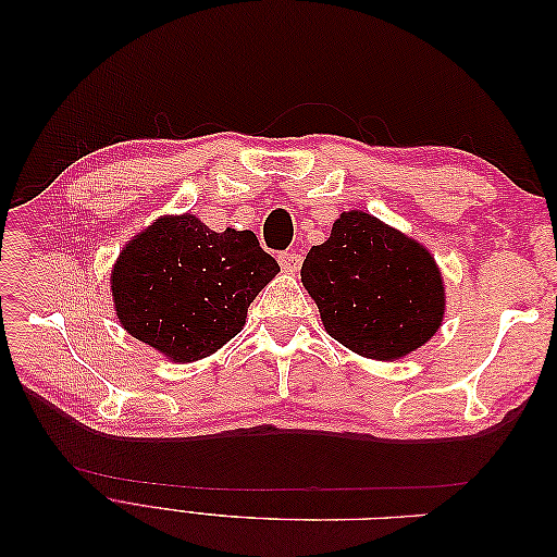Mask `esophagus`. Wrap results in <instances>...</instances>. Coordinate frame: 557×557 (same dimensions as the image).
Wrapping results in <instances>:
<instances>
[{
	"label": "esophagus",
	"instance_id": "esophagus-1",
	"mask_svg": "<svg viewBox=\"0 0 557 557\" xmlns=\"http://www.w3.org/2000/svg\"><path fill=\"white\" fill-rule=\"evenodd\" d=\"M278 264H281V269H283L285 274H295V272H299V267H301V256H299V252H295V250L281 252Z\"/></svg>",
	"mask_w": 557,
	"mask_h": 557
}]
</instances>
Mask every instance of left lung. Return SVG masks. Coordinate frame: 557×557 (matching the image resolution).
<instances>
[{"mask_svg": "<svg viewBox=\"0 0 557 557\" xmlns=\"http://www.w3.org/2000/svg\"><path fill=\"white\" fill-rule=\"evenodd\" d=\"M325 332L362 358L393 362L444 323L446 288L432 252L364 211H344L301 264Z\"/></svg>", "mask_w": 557, "mask_h": 557, "instance_id": "1", "label": "left lung"}]
</instances>
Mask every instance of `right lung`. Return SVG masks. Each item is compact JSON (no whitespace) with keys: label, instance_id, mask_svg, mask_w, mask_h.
Returning <instances> with one entry per match:
<instances>
[{"label":"right lung","instance_id":"right-lung-1","mask_svg":"<svg viewBox=\"0 0 557 557\" xmlns=\"http://www.w3.org/2000/svg\"><path fill=\"white\" fill-rule=\"evenodd\" d=\"M281 272L250 230L213 232L193 213L160 215L111 269L117 323L176 364L209 358L246 325Z\"/></svg>","mask_w":557,"mask_h":557}]
</instances>
